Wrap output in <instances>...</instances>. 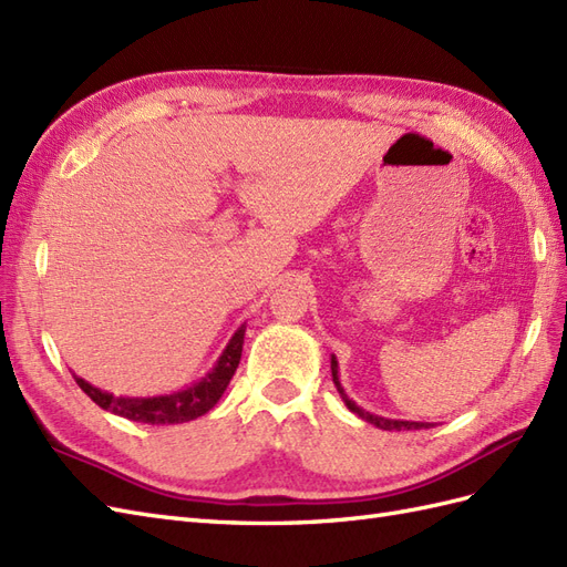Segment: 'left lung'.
Returning a JSON list of instances; mask_svg holds the SVG:
<instances>
[{
	"mask_svg": "<svg viewBox=\"0 0 567 567\" xmlns=\"http://www.w3.org/2000/svg\"><path fill=\"white\" fill-rule=\"evenodd\" d=\"M331 377H333V384H336V391L341 393L343 403L348 405L350 412H355L358 417H362L364 422H370L374 426H379V430H386V432H410V430H432V422H410V420H389V417H381V415H374V412H367L362 410L360 405H355V401H350V398L346 395L341 381H339V360H336V355H331Z\"/></svg>",
	"mask_w": 567,
	"mask_h": 567,
	"instance_id": "1",
	"label": "left lung"
}]
</instances>
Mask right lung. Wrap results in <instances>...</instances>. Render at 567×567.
Instances as JSON below:
<instances>
[{"mask_svg":"<svg viewBox=\"0 0 567 567\" xmlns=\"http://www.w3.org/2000/svg\"><path fill=\"white\" fill-rule=\"evenodd\" d=\"M243 339H246V324L238 327V331L231 336V341L226 343L219 360L214 362L212 370L200 381H195L193 386L174 393L114 395L110 391H102L93 384H87L81 377L73 374V379L102 410H110L118 417L143 424H183L205 415V412H209L219 403V398L224 395L228 381L236 374V367L240 362Z\"/></svg>","mask_w":567,"mask_h":567,"instance_id":"right-lung-1","label":"right lung"}]
</instances>
